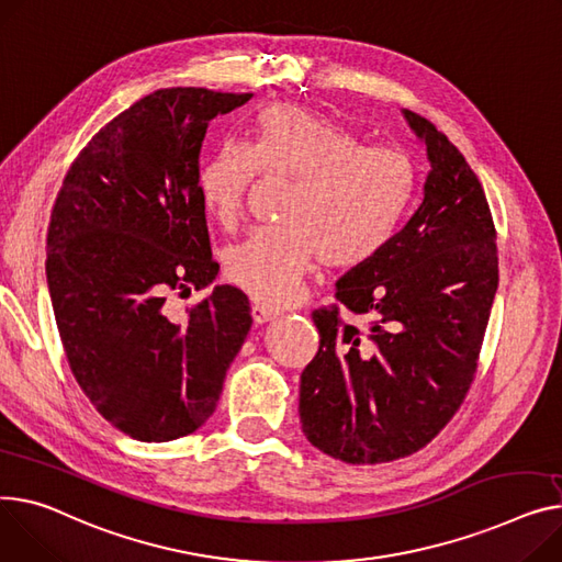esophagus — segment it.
Wrapping results in <instances>:
<instances>
[{"label": "esophagus", "mask_w": 562, "mask_h": 562, "mask_svg": "<svg viewBox=\"0 0 562 562\" xmlns=\"http://www.w3.org/2000/svg\"><path fill=\"white\" fill-rule=\"evenodd\" d=\"M250 316H252V321L255 323H269V321H273L276 316H278V312H273V310H269V307H265V305H252L250 307Z\"/></svg>", "instance_id": "1"}]
</instances>
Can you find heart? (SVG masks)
<instances>
[{
	"label": "heart",
	"mask_w": 562,
	"mask_h": 562,
	"mask_svg": "<svg viewBox=\"0 0 562 562\" xmlns=\"http://www.w3.org/2000/svg\"><path fill=\"white\" fill-rule=\"evenodd\" d=\"M259 173L295 178L282 221L226 250V276L255 301L282 307L301 295L318 261L331 271L366 267L395 237L416 173L395 148L366 146L329 117L273 103L252 139L223 142L203 162L199 194L223 228H235Z\"/></svg>",
	"instance_id": "1"
}]
</instances>
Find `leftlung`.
<instances>
[{"label": "left lung", "instance_id": "obj_1", "mask_svg": "<svg viewBox=\"0 0 562 562\" xmlns=\"http://www.w3.org/2000/svg\"><path fill=\"white\" fill-rule=\"evenodd\" d=\"M431 171L416 214L314 310L321 336L301 375V423L331 459L375 465L411 457L461 408L499 284L497 231L476 173L429 120L404 110ZM368 315L346 324L340 307Z\"/></svg>", "mask_w": 562, "mask_h": 562}]
</instances>
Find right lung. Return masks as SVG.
Here are the masks:
<instances>
[{
  "instance_id": "obj_1",
  "label": "right lung",
  "mask_w": 562,
  "mask_h": 562,
  "mask_svg": "<svg viewBox=\"0 0 562 562\" xmlns=\"http://www.w3.org/2000/svg\"><path fill=\"white\" fill-rule=\"evenodd\" d=\"M250 92L165 88L110 120L63 178L47 231V284L83 393L120 431L165 442L214 414L250 329L244 291L218 284L199 194L210 122Z\"/></svg>"
}]
</instances>
